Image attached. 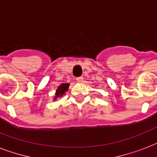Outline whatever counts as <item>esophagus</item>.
Returning <instances> with one entry per match:
<instances>
[{
  "mask_svg": "<svg viewBox=\"0 0 157 157\" xmlns=\"http://www.w3.org/2000/svg\"><path fill=\"white\" fill-rule=\"evenodd\" d=\"M76 81H77L78 83L83 82V77H77V78H76Z\"/></svg>",
  "mask_w": 157,
  "mask_h": 157,
  "instance_id": "obj_1",
  "label": "esophagus"
}]
</instances>
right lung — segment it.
Wrapping results in <instances>:
<instances>
[{"label": "right lung", "instance_id": "right-lung-1", "mask_svg": "<svg viewBox=\"0 0 157 157\" xmlns=\"http://www.w3.org/2000/svg\"><path fill=\"white\" fill-rule=\"evenodd\" d=\"M70 86L69 83H63L60 86H58V88L55 92V95L54 97V100H57V98L63 97L67 91L68 90V87Z\"/></svg>", "mask_w": 157, "mask_h": 157}]
</instances>
